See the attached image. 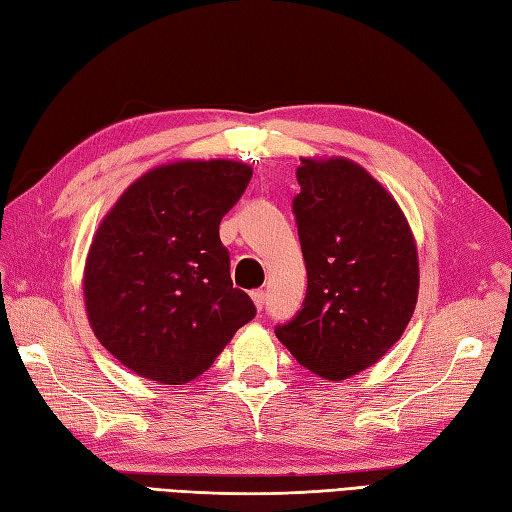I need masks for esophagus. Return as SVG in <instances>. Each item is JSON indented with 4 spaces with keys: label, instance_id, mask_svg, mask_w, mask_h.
Returning <instances> with one entry per match:
<instances>
[{
    "label": "esophagus",
    "instance_id": "esophagus-1",
    "mask_svg": "<svg viewBox=\"0 0 512 512\" xmlns=\"http://www.w3.org/2000/svg\"><path fill=\"white\" fill-rule=\"evenodd\" d=\"M251 299H253V303H255V307H257L259 312L264 310V303H266V292L264 290H253L251 292Z\"/></svg>",
    "mask_w": 512,
    "mask_h": 512
}]
</instances>
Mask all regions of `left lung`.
I'll return each mask as SVG.
<instances>
[{"label": "left lung", "mask_w": 512, "mask_h": 512, "mask_svg": "<svg viewBox=\"0 0 512 512\" xmlns=\"http://www.w3.org/2000/svg\"><path fill=\"white\" fill-rule=\"evenodd\" d=\"M296 181L307 292L275 334L301 366L340 382L384 358L406 331L419 296L417 242L397 200L362 165L301 159Z\"/></svg>", "instance_id": "left-lung-1"}]
</instances>
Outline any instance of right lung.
Instances as JSON below:
<instances>
[{
  "label": "right lung",
  "instance_id": "right-lung-1",
  "mask_svg": "<svg viewBox=\"0 0 512 512\" xmlns=\"http://www.w3.org/2000/svg\"><path fill=\"white\" fill-rule=\"evenodd\" d=\"M251 176V165L229 159L159 165L100 222L82 279L89 325L139 377L192 382L255 318L220 242V220Z\"/></svg>",
  "mask_w": 512,
  "mask_h": 512
}]
</instances>
